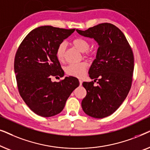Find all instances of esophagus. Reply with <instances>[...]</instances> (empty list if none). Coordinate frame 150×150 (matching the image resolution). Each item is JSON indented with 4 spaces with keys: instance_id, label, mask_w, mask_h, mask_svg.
<instances>
[{
    "instance_id": "obj_1",
    "label": "esophagus",
    "mask_w": 150,
    "mask_h": 150,
    "mask_svg": "<svg viewBox=\"0 0 150 150\" xmlns=\"http://www.w3.org/2000/svg\"><path fill=\"white\" fill-rule=\"evenodd\" d=\"M79 83H80V85H81L82 83H83V81H82L81 79H79Z\"/></svg>"
}]
</instances>
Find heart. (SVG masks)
I'll list each match as a JSON object with an SVG mask.
<instances>
[{
  "label": "heart",
  "instance_id": "obj_1",
  "mask_svg": "<svg viewBox=\"0 0 150 150\" xmlns=\"http://www.w3.org/2000/svg\"><path fill=\"white\" fill-rule=\"evenodd\" d=\"M71 45L80 52H83L85 57H89L92 54L91 51L89 50V43L85 39L81 38H75L74 40L71 41ZM65 49H66V44L64 42L61 43L57 47L56 57L59 62L62 63L65 61ZM87 68V63L81 62L76 64H69L65 67V71L67 75L81 78L85 74Z\"/></svg>",
  "mask_w": 150,
  "mask_h": 150
}]
</instances>
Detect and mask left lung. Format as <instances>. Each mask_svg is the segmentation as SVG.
<instances>
[{
    "mask_svg": "<svg viewBox=\"0 0 150 150\" xmlns=\"http://www.w3.org/2000/svg\"><path fill=\"white\" fill-rule=\"evenodd\" d=\"M81 35L98 43L96 58L89 70V77L98 85L84 82L87 95L82 100L83 111L101 119L113 113L130 91L134 71V56L124 33L113 24L102 23L86 30L76 29Z\"/></svg>",
    "mask_w": 150,
    "mask_h": 150,
    "instance_id": "8db88e82",
    "label": "left lung"
}]
</instances>
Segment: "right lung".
Here are the masks:
<instances>
[{
    "label": "right lung",
    "instance_id": "1",
    "mask_svg": "<svg viewBox=\"0 0 150 150\" xmlns=\"http://www.w3.org/2000/svg\"><path fill=\"white\" fill-rule=\"evenodd\" d=\"M51 26L31 30L20 45L14 61V71L20 95L30 110L48 117L60 113L67 98L79 86L78 79L63 77L64 71L56 57L57 47L74 32Z\"/></svg>",
    "mask_w": 150,
    "mask_h": 150
}]
</instances>
